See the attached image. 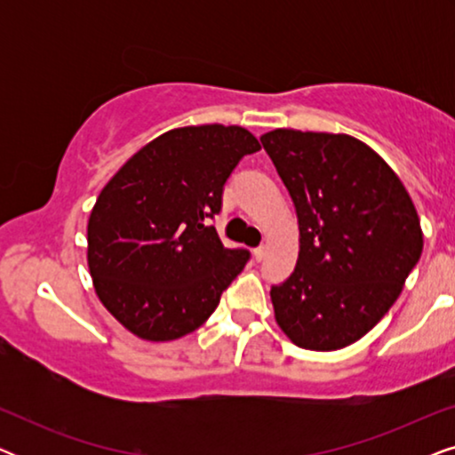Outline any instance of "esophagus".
<instances>
[{"mask_svg": "<svg viewBox=\"0 0 455 455\" xmlns=\"http://www.w3.org/2000/svg\"><path fill=\"white\" fill-rule=\"evenodd\" d=\"M265 246H259V248H254V251H252V257H254V260H257V263H259V260H263L265 259Z\"/></svg>", "mask_w": 455, "mask_h": 455, "instance_id": "esophagus-1", "label": "esophagus"}]
</instances>
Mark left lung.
Masks as SVG:
<instances>
[{"label": "left lung", "instance_id": "obj_1", "mask_svg": "<svg viewBox=\"0 0 455 455\" xmlns=\"http://www.w3.org/2000/svg\"><path fill=\"white\" fill-rule=\"evenodd\" d=\"M294 201L300 252L271 285L275 319L304 350L358 341L394 307L422 254L414 203L394 170L347 134L260 136Z\"/></svg>", "mask_w": 455, "mask_h": 455}]
</instances>
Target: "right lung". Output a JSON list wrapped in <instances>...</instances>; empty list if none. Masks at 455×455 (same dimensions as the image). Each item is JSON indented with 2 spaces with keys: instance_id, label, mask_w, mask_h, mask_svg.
<instances>
[{
  "instance_id": "1",
  "label": "right lung",
  "mask_w": 455,
  "mask_h": 455,
  "mask_svg": "<svg viewBox=\"0 0 455 455\" xmlns=\"http://www.w3.org/2000/svg\"><path fill=\"white\" fill-rule=\"evenodd\" d=\"M240 126L170 130L142 147L99 195L89 217V269L103 307L148 341L192 333L213 315L251 259L226 248L211 220L244 155Z\"/></svg>"
}]
</instances>
